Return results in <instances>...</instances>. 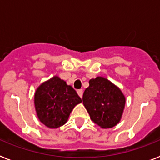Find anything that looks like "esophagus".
<instances>
[{
    "label": "esophagus",
    "instance_id": "esophagus-1",
    "mask_svg": "<svg viewBox=\"0 0 160 160\" xmlns=\"http://www.w3.org/2000/svg\"><path fill=\"white\" fill-rule=\"evenodd\" d=\"M77 93H78V95H79V96H80V97H82V96H83V90H78Z\"/></svg>",
    "mask_w": 160,
    "mask_h": 160
}]
</instances>
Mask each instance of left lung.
Segmentation results:
<instances>
[{
  "instance_id": "left-lung-1",
  "label": "left lung",
  "mask_w": 160,
  "mask_h": 160,
  "mask_svg": "<svg viewBox=\"0 0 160 160\" xmlns=\"http://www.w3.org/2000/svg\"><path fill=\"white\" fill-rule=\"evenodd\" d=\"M83 94V104L94 123L103 129L115 126L122 117L125 97L119 87L106 78L98 76L89 81Z\"/></svg>"
}]
</instances>
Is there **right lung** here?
<instances>
[{"label":"right lung","instance_id":"obj_1","mask_svg":"<svg viewBox=\"0 0 160 160\" xmlns=\"http://www.w3.org/2000/svg\"><path fill=\"white\" fill-rule=\"evenodd\" d=\"M81 102L76 91L58 76L42 83L35 93L36 114L50 129L65 124L74 107Z\"/></svg>","mask_w":160,"mask_h":160}]
</instances>
